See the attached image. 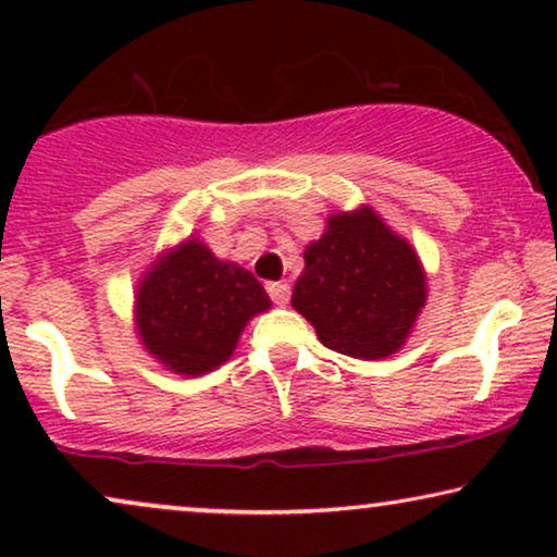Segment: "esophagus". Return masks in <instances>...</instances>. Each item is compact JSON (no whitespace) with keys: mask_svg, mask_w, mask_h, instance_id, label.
Listing matches in <instances>:
<instances>
[{"mask_svg":"<svg viewBox=\"0 0 557 557\" xmlns=\"http://www.w3.org/2000/svg\"><path fill=\"white\" fill-rule=\"evenodd\" d=\"M269 288L271 299L278 304V307H284V304H288V296H292V288H288V284H284V281H273V284L265 286Z\"/></svg>","mask_w":557,"mask_h":557,"instance_id":"34e87169","label":"esophagus"}]
</instances>
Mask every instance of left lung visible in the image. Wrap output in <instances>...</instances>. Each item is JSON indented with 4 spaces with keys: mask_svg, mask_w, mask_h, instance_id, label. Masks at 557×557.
Wrapping results in <instances>:
<instances>
[{
    "mask_svg": "<svg viewBox=\"0 0 557 557\" xmlns=\"http://www.w3.org/2000/svg\"><path fill=\"white\" fill-rule=\"evenodd\" d=\"M429 299L416 248L370 205L334 212L304 248L292 307L334 352L380 360L406 345Z\"/></svg>",
    "mask_w": 557,
    "mask_h": 557,
    "instance_id": "1",
    "label": "left lung"
}]
</instances>
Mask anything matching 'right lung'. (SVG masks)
<instances>
[{
	"mask_svg": "<svg viewBox=\"0 0 557 557\" xmlns=\"http://www.w3.org/2000/svg\"><path fill=\"white\" fill-rule=\"evenodd\" d=\"M271 309L253 273L189 235L139 278L134 324L141 345L170 372L197 377L231 360L246 324Z\"/></svg>",
	"mask_w": 557,
	"mask_h": 557,
	"instance_id": "obj_1",
	"label": "right lung"
}]
</instances>
